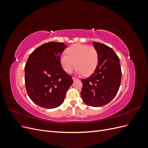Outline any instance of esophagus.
Masks as SVG:
<instances>
[{"mask_svg": "<svg viewBox=\"0 0 148 148\" xmlns=\"http://www.w3.org/2000/svg\"><path fill=\"white\" fill-rule=\"evenodd\" d=\"M72 79H73V80L74 82H75V81H76V80H77V79H78L77 78H75V77H72Z\"/></svg>", "mask_w": 148, "mask_h": 148, "instance_id": "obj_1", "label": "esophagus"}]
</instances>
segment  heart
Instances as JSON below:
<instances>
[{"instance_id": "obj_1", "label": "heart", "mask_w": 148, "mask_h": 148, "mask_svg": "<svg viewBox=\"0 0 148 148\" xmlns=\"http://www.w3.org/2000/svg\"><path fill=\"white\" fill-rule=\"evenodd\" d=\"M66 54L60 57V62L66 73H70L76 66L79 75L89 76L95 71L99 62V56L93 47L79 44H73L66 50Z\"/></svg>"}]
</instances>
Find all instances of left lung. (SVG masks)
<instances>
[{
	"label": "left lung",
	"instance_id": "8db88e82",
	"mask_svg": "<svg viewBox=\"0 0 148 148\" xmlns=\"http://www.w3.org/2000/svg\"><path fill=\"white\" fill-rule=\"evenodd\" d=\"M99 56V62L94 73L82 79L81 96L85 104L102 107L112 100L120 86L122 71L120 60L113 49L105 44L93 42Z\"/></svg>",
	"mask_w": 148,
	"mask_h": 148
}]
</instances>
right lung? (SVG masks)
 <instances>
[{"instance_id":"add662e5","label":"right lung","mask_w":148,"mask_h":148,"mask_svg":"<svg viewBox=\"0 0 148 148\" xmlns=\"http://www.w3.org/2000/svg\"><path fill=\"white\" fill-rule=\"evenodd\" d=\"M66 47L63 42L45 43L35 49L26 62V91L30 99L40 107L53 109L60 106L73 83L60 62L62 53Z\"/></svg>"}]
</instances>
